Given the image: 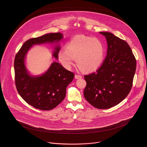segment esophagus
<instances>
[{
	"label": "esophagus",
	"mask_w": 147,
	"mask_h": 147,
	"mask_svg": "<svg viewBox=\"0 0 147 147\" xmlns=\"http://www.w3.org/2000/svg\"><path fill=\"white\" fill-rule=\"evenodd\" d=\"M75 78L76 79H80V78H81L82 77L81 76H80V75H75Z\"/></svg>",
	"instance_id": "obj_1"
}]
</instances>
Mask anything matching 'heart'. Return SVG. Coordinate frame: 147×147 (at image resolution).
<instances>
[{"mask_svg": "<svg viewBox=\"0 0 147 147\" xmlns=\"http://www.w3.org/2000/svg\"><path fill=\"white\" fill-rule=\"evenodd\" d=\"M58 57L61 64L70 69L76 59L77 66L86 73L96 70L105 59V47L102 42L96 38L84 35L73 37L66 45V49H61Z\"/></svg>", "mask_w": 147, "mask_h": 147, "instance_id": "obj_1", "label": "heart"}]
</instances>
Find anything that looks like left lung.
Returning <instances> with one entry per match:
<instances>
[{"instance_id":"8db88e82","label":"left lung","mask_w":147,"mask_h":147,"mask_svg":"<svg viewBox=\"0 0 147 147\" xmlns=\"http://www.w3.org/2000/svg\"><path fill=\"white\" fill-rule=\"evenodd\" d=\"M105 36L107 55L96 72L84 76L86 99L98 109L111 108L127 97L133 85L136 60L129 44L111 32Z\"/></svg>"}]
</instances>
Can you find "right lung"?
I'll use <instances>...</instances> for the list:
<instances>
[{
  "label": "right lung",
  "instance_id": "add662e5",
  "mask_svg": "<svg viewBox=\"0 0 147 147\" xmlns=\"http://www.w3.org/2000/svg\"><path fill=\"white\" fill-rule=\"evenodd\" d=\"M63 34L49 33L27 40L16 54L14 67L15 83L22 98L36 109L49 111L62 102L66 96V88L74 78L73 73L68 71L59 63L53 62L44 73L31 75L26 65V58L30 49L35 45H54L53 56L58 59Z\"/></svg>",
  "mask_w": 147,
  "mask_h": 147
}]
</instances>
